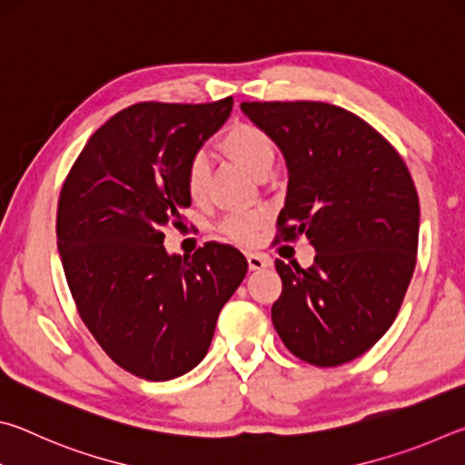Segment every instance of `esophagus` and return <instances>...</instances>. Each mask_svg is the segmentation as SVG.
I'll return each mask as SVG.
<instances>
[{
	"label": "esophagus",
	"mask_w": 465,
	"mask_h": 465,
	"mask_svg": "<svg viewBox=\"0 0 465 465\" xmlns=\"http://www.w3.org/2000/svg\"><path fill=\"white\" fill-rule=\"evenodd\" d=\"M246 258H248L250 271H262V269H266V266H271V262H272L271 256L261 254V252H248Z\"/></svg>",
	"instance_id": "obj_1"
}]
</instances>
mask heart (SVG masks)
Returning a JSON list of instances; mask_svg holds the SVG:
<instances>
[{"instance_id":"obj_1","label":"heart","mask_w":465,"mask_h":465,"mask_svg":"<svg viewBox=\"0 0 465 465\" xmlns=\"http://www.w3.org/2000/svg\"><path fill=\"white\" fill-rule=\"evenodd\" d=\"M219 145H222L227 155H232L235 162H240L254 176L266 174L272 166L274 155H277V143H274L271 133L264 131L261 124L248 121L232 123L222 133V137H219ZM207 162H204L203 155H193L184 166V188L193 201L203 199L204 191H207ZM262 225V213H256V211H238V213L227 215L219 223V232L227 240L246 246V243H252L258 238Z\"/></svg>"}]
</instances>
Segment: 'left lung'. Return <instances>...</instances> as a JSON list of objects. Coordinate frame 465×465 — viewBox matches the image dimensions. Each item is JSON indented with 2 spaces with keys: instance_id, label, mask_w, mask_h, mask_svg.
Masks as SVG:
<instances>
[{
  "instance_id": "1",
  "label": "left lung",
  "mask_w": 465,
  "mask_h": 465,
  "mask_svg": "<svg viewBox=\"0 0 465 465\" xmlns=\"http://www.w3.org/2000/svg\"><path fill=\"white\" fill-rule=\"evenodd\" d=\"M289 168L277 240L305 235L310 269L274 261L282 291L274 330L305 363L336 367L367 352L396 320L419 248L411 172L371 124L326 102H242Z\"/></svg>"
}]
</instances>
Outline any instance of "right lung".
<instances>
[{"label":"right lung","instance_id":"add662e5","mask_svg":"<svg viewBox=\"0 0 465 465\" xmlns=\"http://www.w3.org/2000/svg\"><path fill=\"white\" fill-rule=\"evenodd\" d=\"M139 102L88 139L61 186L57 248L77 313L102 351L149 381L184 375L207 355L219 312L246 277L240 250L207 242L170 256L163 227L191 204L184 166L232 113Z\"/></svg>","mask_w":465,"mask_h":465}]
</instances>
